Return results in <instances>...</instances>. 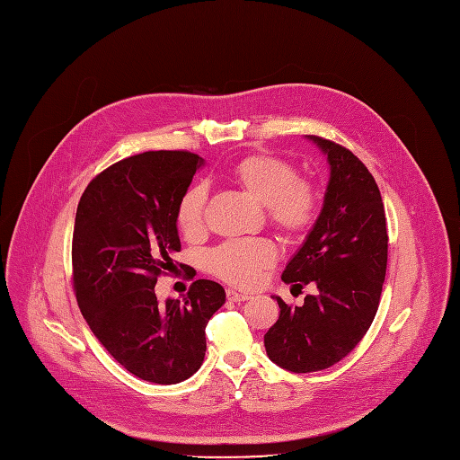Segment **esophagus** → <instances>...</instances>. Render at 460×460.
<instances>
[{"label":"esophagus","mask_w":460,"mask_h":460,"mask_svg":"<svg viewBox=\"0 0 460 460\" xmlns=\"http://www.w3.org/2000/svg\"><path fill=\"white\" fill-rule=\"evenodd\" d=\"M226 298H228V302H244V300L251 298V295L237 293V291H234V289H228V291H226Z\"/></svg>","instance_id":"1"}]
</instances>
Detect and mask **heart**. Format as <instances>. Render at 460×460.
<instances>
[{"instance_id":"1","label":"heart","mask_w":460,"mask_h":460,"mask_svg":"<svg viewBox=\"0 0 460 460\" xmlns=\"http://www.w3.org/2000/svg\"><path fill=\"white\" fill-rule=\"evenodd\" d=\"M228 179L234 186L263 204L267 219L288 237L305 232L319 209V191L302 179L284 158L270 155H251L235 162ZM206 190L190 188L176 206V226L195 239L204 232ZM276 261V246L263 237L239 239L221 244L209 254V270L237 288L254 286L260 274Z\"/></svg>"}]
</instances>
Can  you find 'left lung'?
<instances>
[{"label":"left lung","mask_w":460,"mask_h":460,"mask_svg":"<svg viewBox=\"0 0 460 460\" xmlns=\"http://www.w3.org/2000/svg\"><path fill=\"white\" fill-rule=\"evenodd\" d=\"M330 165L319 217L281 279L293 288L313 284L302 305H279L265 333L267 356L295 374L330 368L368 332L386 272L388 235L381 193L370 171L351 151L319 136H305Z\"/></svg>","instance_id":"1"}]
</instances>
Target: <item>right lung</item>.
I'll list each match as a JSON object with an SVG mask.
<instances>
[{"instance_id": "right-lung-1", "label": "right lung", "mask_w": 460, "mask_h": 460, "mask_svg": "<svg viewBox=\"0 0 460 460\" xmlns=\"http://www.w3.org/2000/svg\"><path fill=\"white\" fill-rule=\"evenodd\" d=\"M204 160L184 151L125 158L88 184L74 228V288L81 313L111 356L136 377L174 385L206 353V324L226 300L197 279L181 302L160 304L156 278L181 251L176 206Z\"/></svg>"}]
</instances>
